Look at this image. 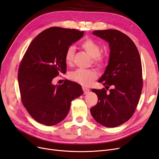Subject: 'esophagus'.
<instances>
[{"instance_id": "1", "label": "esophagus", "mask_w": 159, "mask_h": 159, "mask_svg": "<svg viewBox=\"0 0 159 159\" xmlns=\"http://www.w3.org/2000/svg\"><path fill=\"white\" fill-rule=\"evenodd\" d=\"M82 89H83V91H84V94H86V93H88L89 91V89H88V88H85V87H83L82 88Z\"/></svg>"}]
</instances>
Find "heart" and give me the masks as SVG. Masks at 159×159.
Returning <instances> with one entry per match:
<instances>
[{
    "instance_id": "b5f03b06",
    "label": "heart",
    "mask_w": 159,
    "mask_h": 159,
    "mask_svg": "<svg viewBox=\"0 0 159 159\" xmlns=\"http://www.w3.org/2000/svg\"><path fill=\"white\" fill-rule=\"evenodd\" d=\"M82 48L88 54L93 57V63L97 66H102L105 61V57L103 55L100 54L101 48L98 44L95 41L87 38L81 44ZM75 55V48L73 46H69L66 51L65 60L68 64H71L73 61ZM98 78L97 71L94 70H85L79 68L75 71H71L70 74V78L84 86L89 85L92 81Z\"/></svg>"
}]
</instances>
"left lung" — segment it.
Instances as JSON below:
<instances>
[{"mask_svg": "<svg viewBox=\"0 0 159 159\" xmlns=\"http://www.w3.org/2000/svg\"><path fill=\"white\" fill-rule=\"evenodd\" d=\"M93 34L109 43L108 65L99 80L108 89H93L98 102L90 109L96 121L115 127L131 118L139 103L143 88L142 66L135 44L129 36L117 30H95Z\"/></svg>", "mask_w": 159, "mask_h": 159, "instance_id": "obj_1", "label": "left lung"}]
</instances>
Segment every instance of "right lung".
Instances as JSON below:
<instances>
[{"instance_id":"right-lung-1","label":"right lung","mask_w":159,"mask_h":159,"mask_svg":"<svg viewBox=\"0 0 159 159\" xmlns=\"http://www.w3.org/2000/svg\"><path fill=\"white\" fill-rule=\"evenodd\" d=\"M84 32L51 27L30 43L18 68L21 99L31 117L41 124L54 125L65 119L72 100L84 93L81 85L69 80L54 85L60 73L66 74L65 54Z\"/></svg>"}]
</instances>
